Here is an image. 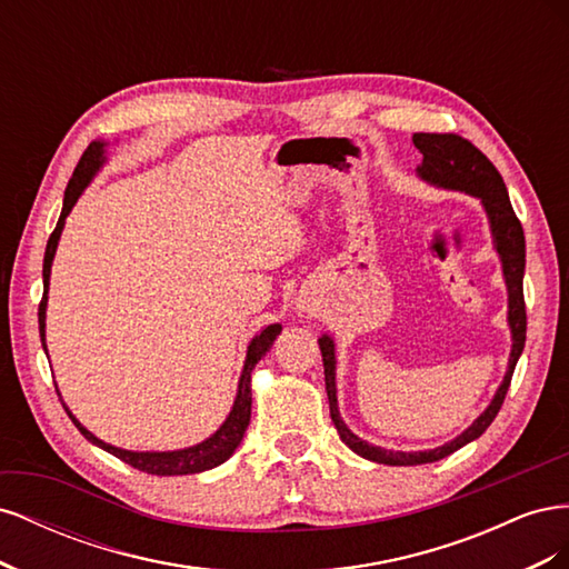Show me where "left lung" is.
Here are the masks:
<instances>
[{"mask_svg":"<svg viewBox=\"0 0 569 569\" xmlns=\"http://www.w3.org/2000/svg\"><path fill=\"white\" fill-rule=\"evenodd\" d=\"M412 144H416L422 153V166L418 168L422 180L446 189H460V192L479 197L481 203H485L489 222H491V232H493V244L503 261V274L508 284V322L512 332V351H510V366L503 377V385L498 387L493 401L460 437L432 451L403 453V451H387V449H380V446H370L368 441L358 439L351 429L343 425L337 408L335 341L327 335H322L318 343H320L322 366H325V389H327V399H330V416L337 432L353 453L382 465L435 462L451 456L453 451L462 449L465 443H470L477 437L485 435L487 427L493 422L498 410H501L506 401L515 366H518V358L525 349V339H527V311H525V289H522L525 232H522L520 218L512 211V203L508 199V189L501 173H498L496 166L470 140H465V137L456 132H416L412 134Z\"/></svg>","mask_w":569,"mask_h":569,"instance_id":"1","label":"left lung"}]
</instances>
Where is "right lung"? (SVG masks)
I'll use <instances>...</instances> for the list:
<instances>
[{
  "label": "right lung",
  "mask_w": 569,
  "mask_h": 569,
  "mask_svg": "<svg viewBox=\"0 0 569 569\" xmlns=\"http://www.w3.org/2000/svg\"><path fill=\"white\" fill-rule=\"evenodd\" d=\"M104 163V142H92L84 153L80 157L76 170H73V178L68 180L66 187V194H63V209L59 216V222L54 232L49 234V242H47V251H44V266H42V278H44V295L40 301V337H42V347H44V311H47V289H49V272H51V261H54V253H57V244H59V237L63 230V222L66 216L71 213V209L76 206L78 197L82 194V189L88 187V182L92 180V176ZM282 332V325H268L266 330H261L251 343H249V351H247V363H244V372H242V380H239V391H237V399L234 406L230 410L228 420L222 422V427L213 437H209L206 441L192 446V449H182V451H168V453H137V451H123V449H116L111 443H104L101 439H97L92 432H88L76 418L73 412L68 410L66 412L68 418L73 420V425L80 429V435L97 443L99 449H104L109 453H113L116 458H120L123 462L132 465L134 470L147 472V475H161V477H170V475H194V472H203V470H211L216 465L226 462L234 449L242 441L249 420H251V370L253 366L261 360L270 347L272 341L278 339V335ZM47 351V347H44Z\"/></svg>",
  "instance_id": "right-lung-1"
}]
</instances>
